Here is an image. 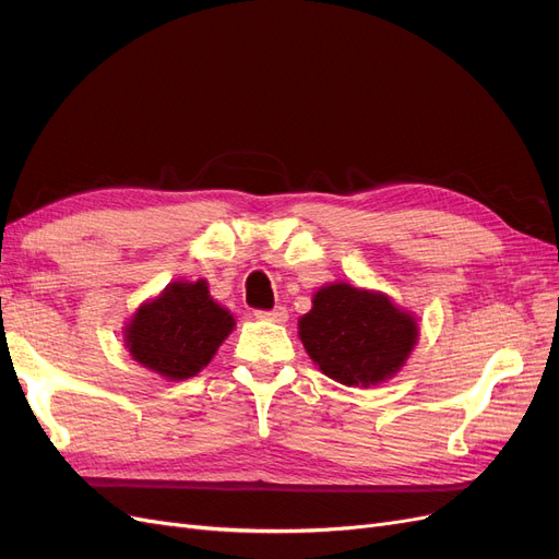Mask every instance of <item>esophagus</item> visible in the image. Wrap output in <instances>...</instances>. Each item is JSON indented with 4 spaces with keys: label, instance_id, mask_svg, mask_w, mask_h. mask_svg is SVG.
<instances>
[{
    "label": "esophagus",
    "instance_id": "esophagus-1",
    "mask_svg": "<svg viewBox=\"0 0 559 559\" xmlns=\"http://www.w3.org/2000/svg\"><path fill=\"white\" fill-rule=\"evenodd\" d=\"M259 319H265V321H275V324H284L286 319H289V310L286 308H275V310H267V312H257Z\"/></svg>",
    "mask_w": 559,
    "mask_h": 559
}]
</instances>
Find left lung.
Instances as JSON below:
<instances>
[{
	"label": "left lung",
	"mask_w": 559,
	"mask_h": 559,
	"mask_svg": "<svg viewBox=\"0 0 559 559\" xmlns=\"http://www.w3.org/2000/svg\"><path fill=\"white\" fill-rule=\"evenodd\" d=\"M298 337L319 370L347 386L392 380L408 361L419 324L382 292L347 282L321 286L312 310L298 319Z\"/></svg>",
	"instance_id": "obj_1"
}]
</instances>
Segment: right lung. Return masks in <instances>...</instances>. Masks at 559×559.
Segmentation results:
<instances>
[{
  "label": "right lung",
  "instance_id": "add662e5",
  "mask_svg": "<svg viewBox=\"0 0 559 559\" xmlns=\"http://www.w3.org/2000/svg\"><path fill=\"white\" fill-rule=\"evenodd\" d=\"M233 329V314L210 296L205 280H177L134 310L123 341L134 361L177 382L198 376Z\"/></svg>",
  "mask_w": 559,
  "mask_h": 559
}]
</instances>
